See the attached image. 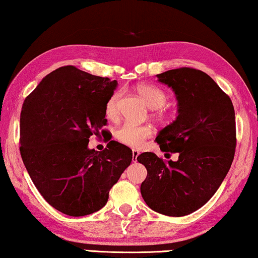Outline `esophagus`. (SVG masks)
<instances>
[{
  "label": "esophagus",
  "mask_w": 258,
  "mask_h": 258,
  "mask_svg": "<svg viewBox=\"0 0 258 258\" xmlns=\"http://www.w3.org/2000/svg\"><path fill=\"white\" fill-rule=\"evenodd\" d=\"M140 156V151H137V150H133V160L136 162L137 161V158Z\"/></svg>",
  "instance_id": "esophagus-1"
}]
</instances>
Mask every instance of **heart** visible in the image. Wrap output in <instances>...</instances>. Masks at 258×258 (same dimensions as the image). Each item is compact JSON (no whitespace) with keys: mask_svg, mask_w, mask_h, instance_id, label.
<instances>
[{"mask_svg":"<svg viewBox=\"0 0 258 258\" xmlns=\"http://www.w3.org/2000/svg\"><path fill=\"white\" fill-rule=\"evenodd\" d=\"M136 93L145 102V105L151 109H159L167 101V96L164 91L153 85H137ZM120 97V92H114L106 102L105 114L109 120H116L117 118ZM157 116L161 120H167L170 117L169 114L166 112H159ZM152 133L153 128L150 124H134L126 122L116 129L115 137L118 142L123 143L125 145L132 146V148H141L144 144L146 138L151 136Z\"/></svg>","mask_w":258,"mask_h":258,"instance_id":"b5f03b06","label":"heart"}]
</instances>
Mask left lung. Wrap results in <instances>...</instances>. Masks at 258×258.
Instances as JSON below:
<instances>
[{
    "mask_svg": "<svg viewBox=\"0 0 258 258\" xmlns=\"http://www.w3.org/2000/svg\"><path fill=\"white\" fill-rule=\"evenodd\" d=\"M157 78L175 94L177 116L156 141L162 152L179 153V159L164 161L152 152L140 154L137 160L148 170L141 194L153 211L187 216L215 195L231 168L236 145L234 107L201 70L173 69Z\"/></svg>",
    "mask_w": 258,
    "mask_h": 258,
    "instance_id": "left-lung-1",
    "label": "left lung"
}]
</instances>
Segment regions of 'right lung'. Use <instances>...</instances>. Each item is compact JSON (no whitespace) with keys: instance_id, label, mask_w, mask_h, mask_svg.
Returning <instances> with one entry per match:
<instances>
[{"instance_id":"right-lung-1","label":"right lung","mask_w":258,"mask_h":258,"mask_svg":"<svg viewBox=\"0 0 258 258\" xmlns=\"http://www.w3.org/2000/svg\"><path fill=\"white\" fill-rule=\"evenodd\" d=\"M116 86V81L67 66L47 75L24 101L23 162L41 196L64 215L104 208L133 160L132 150L115 141L101 152L89 149V138L107 124L105 106Z\"/></svg>"}]
</instances>
